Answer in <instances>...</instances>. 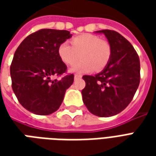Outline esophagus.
I'll list each match as a JSON object with an SVG mask.
<instances>
[{
    "label": "esophagus",
    "instance_id": "34e87169",
    "mask_svg": "<svg viewBox=\"0 0 156 156\" xmlns=\"http://www.w3.org/2000/svg\"><path fill=\"white\" fill-rule=\"evenodd\" d=\"M82 78L81 75H74V80L78 79V78Z\"/></svg>",
    "mask_w": 156,
    "mask_h": 156
}]
</instances>
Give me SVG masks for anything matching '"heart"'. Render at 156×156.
Segmentation results:
<instances>
[{"mask_svg":"<svg viewBox=\"0 0 156 156\" xmlns=\"http://www.w3.org/2000/svg\"><path fill=\"white\" fill-rule=\"evenodd\" d=\"M72 45L62 42L58 47L59 58L64 63L73 64L80 56L82 61L69 68L70 73H85L100 71L107 66L111 57V48L108 41L98 36L82 34L72 39Z\"/></svg>","mask_w":156,"mask_h":156,"instance_id":"heart-1","label":"heart"}]
</instances>
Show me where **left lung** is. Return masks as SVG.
<instances>
[{"mask_svg":"<svg viewBox=\"0 0 156 156\" xmlns=\"http://www.w3.org/2000/svg\"><path fill=\"white\" fill-rule=\"evenodd\" d=\"M108 39L109 62L94 76L84 75L82 97L88 111L98 117H109L123 111L137 90L140 76V58L130 42L111 30L97 31Z\"/></svg>","mask_w":156,"mask_h":156,"instance_id":"8db88e82","label":"left lung"}]
</instances>
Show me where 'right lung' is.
Segmentation results:
<instances>
[{
    "instance_id": "add662e5",
    "label": "right lung",
    "mask_w": 156,
    "mask_h": 156,
    "mask_svg": "<svg viewBox=\"0 0 156 156\" xmlns=\"http://www.w3.org/2000/svg\"><path fill=\"white\" fill-rule=\"evenodd\" d=\"M72 37L70 32L41 29L26 37L15 51L10 73L12 89L24 108L35 115L57 111L73 75L61 80L51 78L62 74L67 66L58 55V47Z\"/></svg>"
}]
</instances>
